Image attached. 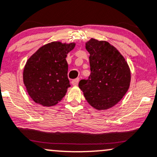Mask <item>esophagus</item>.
I'll return each mask as SVG.
<instances>
[{
	"label": "esophagus",
	"instance_id": "obj_1",
	"mask_svg": "<svg viewBox=\"0 0 157 157\" xmlns=\"http://www.w3.org/2000/svg\"><path fill=\"white\" fill-rule=\"evenodd\" d=\"M79 78H77V79H75V80H73L71 81V83L73 86H77L78 85V82H79Z\"/></svg>",
	"mask_w": 157,
	"mask_h": 157
}]
</instances>
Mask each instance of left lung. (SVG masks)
<instances>
[{
  "instance_id": "1",
  "label": "left lung",
  "mask_w": 157,
  "mask_h": 157,
  "mask_svg": "<svg viewBox=\"0 0 157 157\" xmlns=\"http://www.w3.org/2000/svg\"><path fill=\"white\" fill-rule=\"evenodd\" d=\"M91 74L79 88L91 106L107 109L121 100L130 87V70L124 56L106 41L91 39L86 43Z\"/></svg>"
}]
</instances>
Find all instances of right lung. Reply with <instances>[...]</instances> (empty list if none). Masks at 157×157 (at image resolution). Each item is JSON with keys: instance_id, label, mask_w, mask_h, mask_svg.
<instances>
[{"instance_id": "add662e5", "label": "right lung", "mask_w": 157, "mask_h": 157, "mask_svg": "<svg viewBox=\"0 0 157 157\" xmlns=\"http://www.w3.org/2000/svg\"><path fill=\"white\" fill-rule=\"evenodd\" d=\"M75 47V43H48L27 60L23 80L27 93L36 103L54 106L65 95L71 86L65 58Z\"/></svg>"}]
</instances>
